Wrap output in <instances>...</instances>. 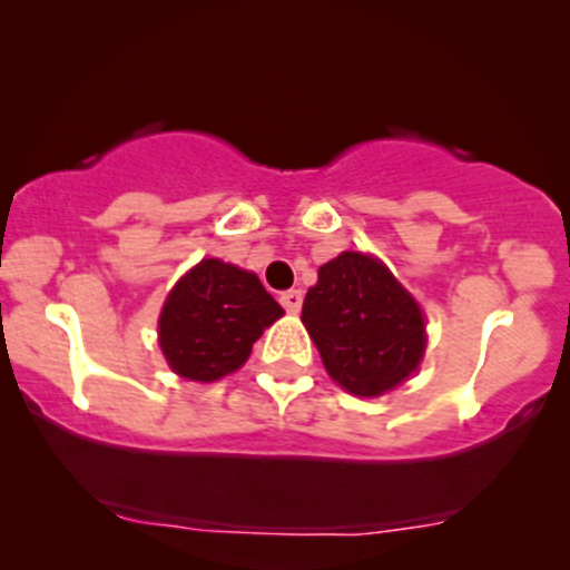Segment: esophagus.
Masks as SVG:
<instances>
[{"mask_svg": "<svg viewBox=\"0 0 570 570\" xmlns=\"http://www.w3.org/2000/svg\"><path fill=\"white\" fill-rule=\"evenodd\" d=\"M278 301H281V306H284L289 314H297V312H301V306H303V295L297 289L281 292Z\"/></svg>", "mask_w": 570, "mask_h": 570, "instance_id": "obj_1", "label": "esophagus"}]
</instances>
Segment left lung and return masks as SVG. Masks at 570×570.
<instances>
[{"mask_svg": "<svg viewBox=\"0 0 570 570\" xmlns=\"http://www.w3.org/2000/svg\"><path fill=\"white\" fill-rule=\"evenodd\" d=\"M301 320L327 375L350 394H386L422 361V308L377 258L364 253L347 250L322 264Z\"/></svg>", "mask_w": 570, "mask_h": 570, "instance_id": "8db88e82", "label": "left lung"}]
</instances>
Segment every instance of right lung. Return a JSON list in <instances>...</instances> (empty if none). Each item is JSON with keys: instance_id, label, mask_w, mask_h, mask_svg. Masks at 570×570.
<instances>
[{"instance_id": "right-lung-1", "label": "right lung", "mask_w": 570, "mask_h": 570, "mask_svg": "<svg viewBox=\"0 0 570 570\" xmlns=\"http://www.w3.org/2000/svg\"><path fill=\"white\" fill-rule=\"evenodd\" d=\"M284 314L253 273L204 258L189 269L159 317V344L176 375L212 383L248 361L253 342Z\"/></svg>"}]
</instances>
